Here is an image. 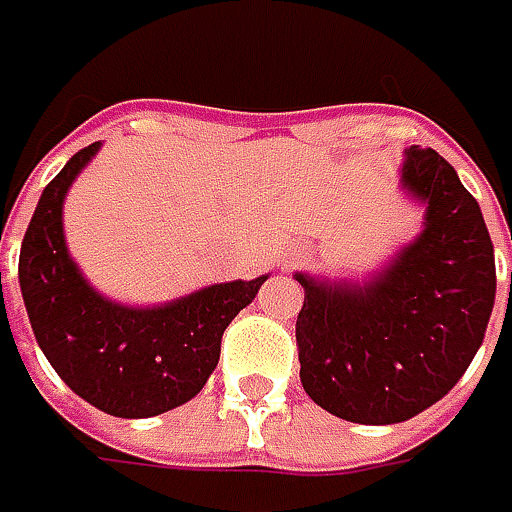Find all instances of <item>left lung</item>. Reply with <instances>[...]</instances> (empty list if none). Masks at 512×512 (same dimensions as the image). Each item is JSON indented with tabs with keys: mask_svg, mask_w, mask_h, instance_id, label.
<instances>
[{
	"mask_svg": "<svg viewBox=\"0 0 512 512\" xmlns=\"http://www.w3.org/2000/svg\"><path fill=\"white\" fill-rule=\"evenodd\" d=\"M402 182L427 207L422 236L367 285L299 273V376L327 413L396 424L436 404L464 376L496 299V259L479 202L433 148L404 153Z\"/></svg>",
	"mask_w": 512,
	"mask_h": 512,
	"instance_id": "left-lung-1",
	"label": "left lung"
}]
</instances>
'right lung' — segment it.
<instances>
[{
	"label": "right lung",
	"mask_w": 512,
	"mask_h": 512,
	"mask_svg": "<svg viewBox=\"0 0 512 512\" xmlns=\"http://www.w3.org/2000/svg\"><path fill=\"white\" fill-rule=\"evenodd\" d=\"M96 150L99 142L79 150L39 196L22 239L19 285L33 336L62 382L110 416L150 419L205 387L222 333L267 276L210 285L145 310L102 299L73 265L62 233L65 193Z\"/></svg>",
	"instance_id": "1"
}]
</instances>
